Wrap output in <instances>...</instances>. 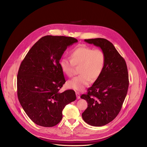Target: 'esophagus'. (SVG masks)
Listing matches in <instances>:
<instances>
[{"instance_id":"1","label":"esophagus","mask_w":147,"mask_h":147,"mask_svg":"<svg viewBox=\"0 0 147 147\" xmlns=\"http://www.w3.org/2000/svg\"><path fill=\"white\" fill-rule=\"evenodd\" d=\"M76 96H77V98L78 99H79L80 98V93L78 92H77V91H76Z\"/></svg>"}]
</instances>
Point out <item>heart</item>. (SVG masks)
Returning a JSON list of instances; mask_svg holds the SVG:
<instances>
[{
    "instance_id": "1",
    "label": "heart",
    "mask_w": 147,
    "mask_h": 147,
    "mask_svg": "<svg viewBox=\"0 0 147 147\" xmlns=\"http://www.w3.org/2000/svg\"><path fill=\"white\" fill-rule=\"evenodd\" d=\"M70 59L62 58L59 65L66 76L73 75L75 66H80L81 74L67 82L69 88L80 91L84 89L91 80L95 81L101 75L106 63V56L103 51L94 49L86 46H80L73 49L70 54Z\"/></svg>"
}]
</instances>
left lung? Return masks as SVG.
<instances>
[{
	"mask_svg": "<svg viewBox=\"0 0 147 147\" xmlns=\"http://www.w3.org/2000/svg\"><path fill=\"white\" fill-rule=\"evenodd\" d=\"M99 47L105 54L104 69L86 94L88 107L82 113V119L92 126H102L112 121L120 111L129 88V74L124 59L114 45L106 39H84Z\"/></svg>",
	"mask_w": 147,
	"mask_h": 147,
	"instance_id": "obj_1",
	"label": "left lung"
}]
</instances>
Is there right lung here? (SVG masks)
<instances>
[{
  "instance_id": "right-lung-1",
  "label": "right lung",
  "mask_w": 147,
  "mask_h": 147,
  "mask_svg": "<svg viewBox=\"0 0 147 147\" xmlns=\"http://www.w3.org/2000/svg\"><path fill=\"white\" fill-rule=\"evenodd\" d=\"M72 37L47 35L28 51L17 74V95L23 109L37 125L53 127L62 119V111L74 101V91L60 92L66 82L59 62L67 48L77 42Z\"/></svg>"
}]
</instances>
